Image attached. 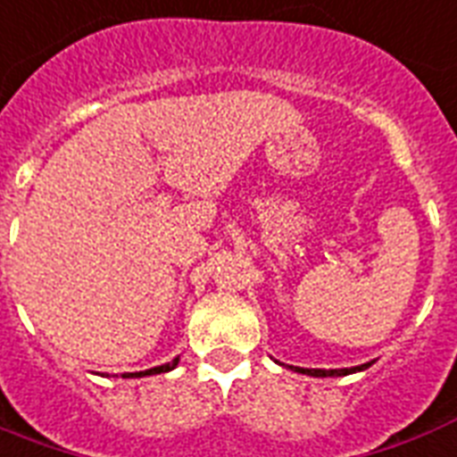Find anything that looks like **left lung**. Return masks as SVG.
Returning a JSON list of instances; mask_svg holds the SVG:
<instances>
[{
	"mask_svg": "<svg viewBox=\"0 0 457 457\" xmlns=\"http://www.w3.org/2000/svg\"><path fill=\"white\" fill-rule=\"evenodd\" d=\"M374 364V361H367V364H360V367H353V369H299V374H309V376H347V374H354V371H364Z\"/></svg>",
	"mask_w": 457,
	"mask_h": 457,
	"instance_id": "1",
	"label": "left lung"
}]
</instances>
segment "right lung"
Wrapping results in <instances>:
<instances>
[{
    "instance_id": "add662e5",
    "label": "right lung",
    "mask_w": 457,
    "mask_h": 457,
    "mask_svg": "<svg viewBox=\"0 0 457 457\" xmlns=\"http://www.w3.org/2000/svg\"><path fill=\"white\" fill-rule=\"evenodd\" d=\"M179 364V357H174L172 361H167V364H160V367L145 369V371H136V374H129L127 378H141V376H153V374H165V371H172L174 367Z\"/></svg>"
}]
</instances>
